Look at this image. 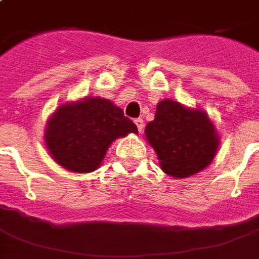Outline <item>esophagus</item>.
I'll return each mask as SVG.
<instances>
[{"instance_id": "esophagus-1", "label": "esophagus", "mask_w": 259, "mask_h": 259, "mask_svg": "<svg viewBox=\"0 0 259 259\" xmlns=\"http://www.w3.org/2000/svg\"><path fill=\"white\" fill-rule=\"evenodd\" d=\"M135 123H136V126H137V129H139V132H143V129H144V120H143V119L141 118H139V119H136L135 120Z\"/></svg>"}]
</instances>
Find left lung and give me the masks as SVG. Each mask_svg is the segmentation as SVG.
Returning <instances> with one entry per match:
<instances>
[{
	"instance_id": "1",
	"label": "left lung",
	"mask_w": 259,
	"mask_h": 259,
	"mask_svg": "<svg viewBox=\"0 0 259 259\" xmlns=\"http://www.w3.org/2000/svg\"><path fill=\"white\" fill-rule=\"evenodd\" d=\"M146 139L168 176L185 179L209 165L219 148V135L208 113L166 98L158 102Z\"/></svg>"
}]
</instances>
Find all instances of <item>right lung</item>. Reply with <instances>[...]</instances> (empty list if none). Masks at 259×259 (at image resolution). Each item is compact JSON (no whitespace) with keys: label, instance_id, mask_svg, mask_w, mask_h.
Segmentation results:
<instances>
[{"label":"right lung","instance_id":"1","mask_svg":"<svg viewBox=\"0 0 259 259\" xmlns=\"http://www.w3.org/2000/svg\"><path fill=\"white\" fill-rule=\"evenodd\" d=\"M130 133L137 135V127L120 108L101 97H85L57 108L47 120L44 141L62 168L90 174L100 168L113 141Z\"/></svg>","mask_w":259,"mask_h":259}]
</instances>
